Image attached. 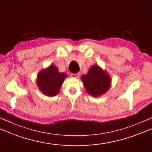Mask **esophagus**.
<instances>
[{
    "label": "esophagus",
    "mask_w": 152,
    "mask_h": 152,
    "mask_svg": "<svg viewBox=\"0 0 152 152\" xmlns=\"http://www.w3.org/2000/svg\"><path fill=\"white\" fill-rule=\"evenodd\" d=\"M79 75H80V74H79V73H76V74H74V73H72V74H71V76H72V78H78V77H79Z\"/></svg>",
    "instance_id": "34e87169"
}]
</instances>
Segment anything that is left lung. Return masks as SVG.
<instances>
[{"instance_id": "8db88e82", "label": "left lung", "mask_w": 152, "mask_h": 152, "mask_svg": "<svg viewBox=\"0 0 152 152\" xmlns=\"http://www.w3.org/2000/svg\"><path fill=\"white\" fill-rule=\"evenodd\" d=\"M86 91L94 97L102 96L110 88L111 78L98 65H94L81 78Z\"/></svg>"}]
</instances>
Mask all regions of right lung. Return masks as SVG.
Listing matches in <instances>:
<instances>
[{
  "label": "right lung",
  "mask_w": 152,
  "mask_h": 152,
  "mask_svg": "<svg viewBox=\"0 0 152 152\" xmlns=\"http://www.w3.org/2000/svg\"><path fill=\"white\" fill-rule=\"evenodd\" d=\"M66 77V74L59 72L57 67L50 64L37 74V86L45 96H54L60 91L64 80Z\"/></svg>",
  "instance_id": "1"
}]
</instances>
